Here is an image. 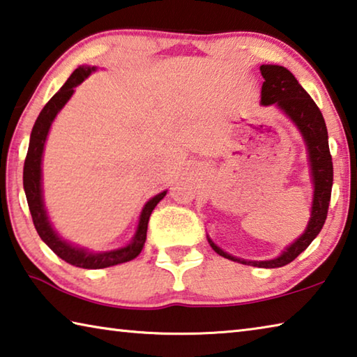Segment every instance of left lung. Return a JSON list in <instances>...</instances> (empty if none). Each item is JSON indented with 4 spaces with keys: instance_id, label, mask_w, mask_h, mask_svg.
I'll return each mask as SVG.
<instances>
[{
    "instance_id": "obj_1",
    "label": "left lung",
    "mask_w": 357,
    "mask_h": 357,
    "mask_svg": "<svg viewBox=\"0 0 357 357\" xmlns=\"http://www.w3.org/2000/svg\"><path fill=\"white\" fill-rule=\"evenodd\" d=\"M259 70H261V75L264 78L261 86V104H275L282 108L293 119V123L298 126L305 140L312 167V178L313 184H315L310 222L299 239H296L279 258L269 259V261H247V259L231 257L229 253L223 252L211 239L209 244L219 255L233 259V261L247 266H257V268H282V266L291 263L299 253L304 252L312 241L318 236V233L321 231L326 217H328L334 168H332V155L329 153L328 129H326L323 114L313 99L301 86L291 72L282 68V66L263 64Z\"/></svg>"
}]
</instances>
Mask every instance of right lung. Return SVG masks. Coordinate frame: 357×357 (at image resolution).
Wrapping results in <instances>:
<instances>
[{"label":"right lung","mask_w":357,"mask_h":357,"mask_svg":"<svg viewBox=\"0 0 357 357\" xmlns=\"http://www.w3.org/2000/svg\"><path fill=\"white\" fill-rule=\"evenodd\" d=\"M94 68L89 66H80V68L74 70L68 82H66L61 89L53 96V98L47 102L45 107L42 108L38 119H36L34 128L31 130V138H29V146L25 159V165H23V187H25L26 202L29 206V213L33 217V223L36 227V231L40 236V239L50 247V249L56 253L59 258H63L66 263L77 268L83 269H102L108 268V266H116L121 263L130 261L134 259L138 253L142 252L144 243H146V231H148V222L151 213L157 206L162 198L165 197L167 192H162L159 195L146 203L143 208V213L140 215V222H138V229L135 233L132 243L126 247H121L118 250L112 252H102V253H91L84 249H78V247L70 245L58 236L56 231H53L50 222L47 219V213L44 209V200H42V189H40V162H42V153H44V144L47 140L48 129L55 119L56 113L61 110L66 102L74 93V88L80 84L84 78H86Z\"/></svg>","instance_id":"right-lung-1"}]
</instances>
